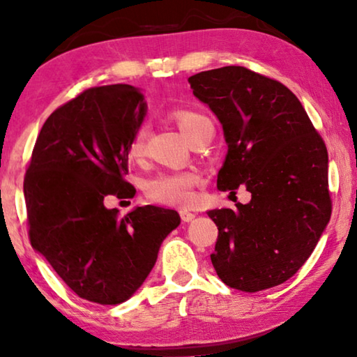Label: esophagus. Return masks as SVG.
<instances>
[{
	"mask_svg": "<svg viewBox=\"0 0 357 357\" xmlns=\"http://www.w3.org/2000/svg\"><path fill=\"white\" fill-rule=\"evenodd\" d=\"M179 215H181V220H183V222H190L192 219H195V214L190 213V211H185V209H181Z\"/></svg>",
	"mask_w": 357,
	"mask_h": 357,
	"instance_id": "esophagus-1",
	"label": "esophagus"
}]
</instances>
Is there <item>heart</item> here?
<instances>
[{"mask_svg": "<svg viewBox=\"0 0 357 357\" xmlns=\"http://www.w3.org/2000/svg\"><path fill=\"white\" fill-rule=\"evenodd\" d=\"M170 116L190 143L206 134L208 130H213L211 119L200 112L190 110V108H174ZM144 138H146V132L143 128H138L132 134L128 144V154L130 159H140L143 155ZM203 174L198 170L162 172L146 179L144 193H146L149 200L155 203L172 204V206H187V204L195 200V189L203 184Z\"/></svg>", "mask_w": 357, "mask_h": 357, "instance_id": "1", "label": "heart"}]
</instances>
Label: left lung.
<instances>
[{
	"instance_id": "obj_1",
	"label": "left lung",
	"mask_w": 357,
	"mask_h": 357,
	"mask_svg": "<svg viewBox=\"0 0 357 357\" xmlns=\"http://www.w3.org/2000/svg\"><path fill=\"white\" fill-rule=\"evenodd\" d=\"M223 126L222 192L244 184L247 204L209 211L219 228L211 261L229 288L257 293L293 277L331 219L328 149L285 84L243 66L189 78Z\"/></svg>"
}]
</instances>
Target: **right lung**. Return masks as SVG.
I'll use <instances>...</instances> for the list:
<instances>
[{
    "label": "right lung",
    "mask_w": 357,
    "mask_h": 357,
    "mask_svg": "<svg viewBox=\"0 0 357 357\" xmlns=\"http://www.w3.org/2000/svg\"><path fill=\"white\" fill-rule=\"evenodd\" d=\"M146 104L130 84L84 89L42 126L23 181L28 234L78 298L129 299L153 269L162 241L179 225L173 209L119 215L104 198H132L128 144Z\"/></svg>",
    "instance_id": "right-lung-1"
}]
</instances>
